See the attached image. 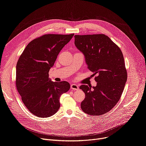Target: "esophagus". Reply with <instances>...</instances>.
<instances>
[{"instance_id": "esophagus-1", "label": "esophagus", "mask_w": 146, "mask_h": 146, "mask_svg": "<svg viewBox=\"0 0 146 146\" xmlns=\"http://www.w3.org/2000/svg\"><path fill=\"white\" fill-rule=\"evenodd\" d=\"M70 87H71L72 90H73L74 91L79 90V86L77 85H76V84H72L70 85Z\"/></svg>"}]
</instances>
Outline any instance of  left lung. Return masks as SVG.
<instances>
[{
  "label": "left lung",
  "mask_w": 146,
  "mask_h": 146,
  "mask_svg": "<svg viewBox=\"0 0 146 146\" xmlns=\"http://www.w3.org/2000/svg\"><path fill=\"white\" fill-rule=\"evenodd\" d=\"M74 45L84 54L85 62L97 84L81 85L85 93L81 109L89 115H102L111 110L120 100L127 80L123 54L105 35H75Z\"/></svg>",
  "instance_id": "8db88e82"
}]
</instances>
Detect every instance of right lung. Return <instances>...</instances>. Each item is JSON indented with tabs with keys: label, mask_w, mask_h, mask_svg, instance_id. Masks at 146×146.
<instances>
[{
	"label": "right lung",
	"mask_w": 146,
	"mask_h": 146,
	"mask_svg": "<svg viewBox=\"0 0 146 146\" xmlns=\"http://www.w3.org/2000/svg\"><path fill=\"white\" fill-rule=\"evenodd\" d=\"M73 36L49 34L38 37L28 44L18 59L16 86L24 104L36 116L54 115L60 107L61 96L70 88L66 81H52L49 71Z\"/></svg>",
	"instance_id": "add662e5"
}]
</instances>
